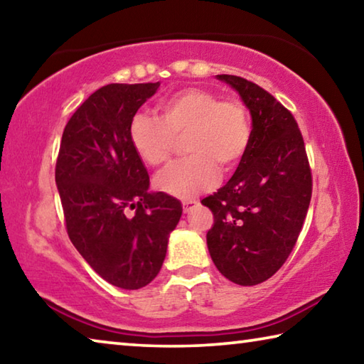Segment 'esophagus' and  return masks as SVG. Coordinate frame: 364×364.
Returning <instances> with one entry per match:
<instances>
[{
  "label": "esophagus",
  "instance_id": "1",
  "mask_svg": "<svg viewBox=\"0 0 364 364\" xmlns=\"http://www.w3.org/2000/svg\"><path fill=\"white\" fill-rule=\"evenodd\" d=\"M196 204H197L196 200H186V202H183V210H184V213H189L191 208L196 207Z\"/></svg>",
  "mask_w": 364,
  "mask_h": 364
}]
</instances>
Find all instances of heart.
I'll return each mask as SVG.
<instances>
[{
  "instance_id": "obj_1",
  "label": "heart",
  "mask_w": 364,
  "mask_h": 364,
  "mask_svg": "<svg viewBox=\"0 0 364 364\" xmlns=\"http://www.w3.org/2000/svg\"><path fill=\"white\" fill-rule=\"evenodd\" d=\"M160 119L143 112L133 115L128 138L144 164L160 167L171 156L178 138L191 154L157 178L162 193L193 199L218 181L220 167L232 170L249 151L252 127L245 107L237 101H221L202 88H186L160 102Z\"/></svg>"
}]
</instances>
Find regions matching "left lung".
Returning a JSON list of instances; mask_svg holds the SVG:
<instances>
[{
    "label": "left lung",
    "instance_id": "8db88e82",
    "mask_svg": "<svg viewBox=\"0 0 364 364\" xmlns=\"http://www.w3.org/2000/svg\"><path fill=\"white\" fill-rule=\"evenodd\" d=\"M252 117L249 151L231 180L202 199L213 212L207 247L221 274L239 286L269 279L291 254L311 199V171L292 114L249 80L217 75Z\"/></svg>",
    "mask_w": 364,
    "mask_h": 364
}]
</instances>
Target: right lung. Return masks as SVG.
Listing matches in <instances>:
<instances>
[{"label":"right lung","instance_id":"add662e5","mask_svg":"<svg viewBox=\"0 0 364 364\" xmlns=\"http://www.w3.org/2000/svg\"><path fill=\"white\" fill-rule=\"evenodd\" d=\"M159 86L110 83L95 91L67 122L56 164L72 244L102 279L127 291L159 274L183 213L175 197L149 191L128 138L133 115Z\"/></svg>","mask_w":364,"mask_h":364}]
</instances>
